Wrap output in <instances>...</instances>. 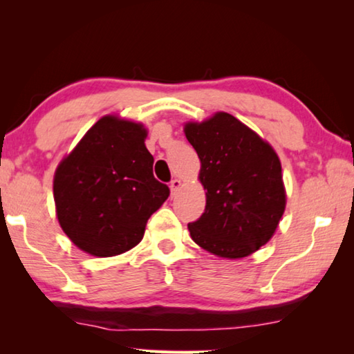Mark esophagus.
<instances>
[{"instance_id": "1", "label": "esophagus", "mask_w": 354, "mask_h": 354, "mask_svg": "<svg viewBox=\"0 0 354 354\" xmlns=\"http://www.w3.org/2000/svg\"><path fill=\"white\" fill-rule=\"evenodd\" d=\"M179 187H181V181H179V179H171V183H170V190H171V195H175L176 192L179 190Z\"/></svg>"}]
</instances>
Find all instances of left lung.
<instances>
[{
  "label": "left lung",
  "instance_id": "1",
  "mask_svg": "<svg viewBox=\"0 0 354 354\" xmlns=\"http://www.w3.org/2000/svg\"><path fill=\"white\" fill-rule=\"evenodd\" d=\"M185 137L201 160L206 209L189 223L190 237L212 254L241 259L270 241L286 209L274 149L236 117L217 112L187 123Z\"/></svg>",
  "mask_w": 354,
  "mask_h": 354
}]
</instances>
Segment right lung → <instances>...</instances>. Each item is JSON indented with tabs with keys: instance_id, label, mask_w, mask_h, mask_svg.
<instances>
[{
	"instance_id": "add662e5",
	"label": "right lung",
	"mask_w": 354,
	"mask_h": 354,
	"mask_svg": "<svg viewBox=\"0 0 354 354\" xmlns=\"http://www.w3.org/2000/svg\"><path fill=\"white\" fill-rule=\"evenodd\" d=\"M140 123L106 115L59 164L53 192L59 225L77 248L122 254L142 241L148 218L169 198L153 176Z\"/></svg>"
}]
</instances>
